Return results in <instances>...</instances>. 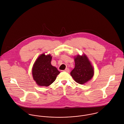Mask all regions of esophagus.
I'll return each mask as SVG.
<instances>
[{
  "mask_svg": "<svg viewBox=\"0 0 124 124\" xmlns=\"http://www.w3.org/2000/svg\"><path fill=\"white\" fill-rule=\"evenodd\" d=\"M64 71H65V72H69L70 70H69V69H68V68H66Z\"/></svg>",
  "mask_w": 124,
  "mask_h": 124,
  "instance_id": "34e87169",
  "label": "esophagus"
}]
</instances>
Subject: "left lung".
<instances>
[{
	"mask_svg": "<svg viewBox=\"0 0 124 124\" xmlns=\"http://www.w3.org/2000/svg\"><path fill=\"white\" fill-rule=\"evenodd\" d=\"M75 67L71 71V76L76 82L84 84L93 76L94 71L86 56L78 55L74 58Z\"/></svg>",
	"mask_w": 124,
	"mask_h": 124,
	"instance_id": "obj_1",
	"label": "left lung"
}]
</instances>
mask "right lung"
Segmentation results:
<instances>
[{"label": "right lung", "mask_w": 124, "mask_h": 124, "mask_svg": "<svg viewBox=\"0 0 124 124\" xmlns=\"http://www.w3.org/2000/svg\"><path fill=\"white\" fill-rule=\"evenodd\" d=\"M52 58L50 55L42 54L39 56L33 65V77L39 86H48L51 85L60 73L56 67L52 65Z\"/></svg>", "instance_id": "1"}]
</instances>
